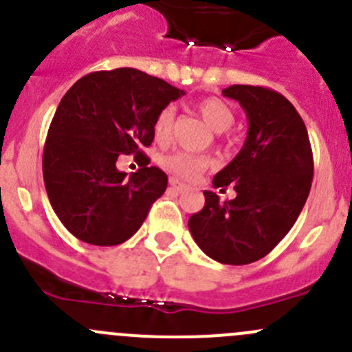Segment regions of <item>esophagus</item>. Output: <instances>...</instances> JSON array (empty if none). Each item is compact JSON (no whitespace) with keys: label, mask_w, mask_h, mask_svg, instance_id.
Wrapping results in <instances>:
<instances>
[{"label":"esophagus","mask_w":352,"mask_h":352,"mask_svg":"<svg viewBox=\"0 0 352 352\" xmlns=\"http://www.w3.org/2000/svg\"><path fill=\"white\" fill-rule=\"evenodd\" d=\"M170 186H172L177 192H182V190L189 189V186H187V184L180 182V180L175 179V177H172V179H170Z\"/></svg>","instance_id":"obj_1"}]
</instances>
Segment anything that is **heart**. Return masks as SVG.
<instances>
[{"label": "heart", "mask_w": 352, "mask_h": 352, "mask_svg": "<svg viewBox=\"0 0 352 352\" xmlns=\"http://www.w3.org/2000/svg\"><path fill=\"white\" fill-rule=\"evenodd\" d=\"M197 110L202 119L216 131H226L233 124V110L226 102L216 97H206L197 102ZM173 120H175V107L173 105H165L155 117L153 134L158 143H168L172 140L173 133ZM214 160L209 155L190 153V151H172L168 155H163L160 158V165L179 179L190 180L196 179L199 173L204 172L206 168L212 166Z\"/></svg>", "instance_id": "obj_1"}]
</instances>
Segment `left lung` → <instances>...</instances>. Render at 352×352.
I'll return each instance as SVG.
<instances>
[{"label":"left lung","instance_id":"1","mask_svg":"<svg viewBox=\"0 0 352 352\" xmlns=\"http://www.w3.org/2000/svg\"><path fill=\"white\" fill-rule=\"evenodd\" d=\"M223 95L243 107L248 134L212 186H232L236 196L221 202L204 190V208L190 216L189 230L206 255L245 265L265 257L293 228L310 194L314 155L303 119L281 94L233 85Z\"/></svg>","mask_w":352,"mask_h":352}]
</instances>
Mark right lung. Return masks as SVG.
Returning <instances> with one entry per match:
<instances>
[{
	"mask_svg": "<svg viewBox=\"0 0 352 352\" xmlns=\"http://www.w3.org/2000/svg\"><path fill=\"white\" fill-rule=\"evenodd\" d=\"M182 95L134 67L88 73L66 91L49 126L42 173L71 235L112 247L140 230L168 184L141 148L153 143L156 113ZM119 154H134L142 168L127 177L115 166Z\"/></svg>",
	"mask_w": 352,
	"mask_h": 352,
	"instance_id": "obj_1",
	"label": "right lung"
}]
</instances>
